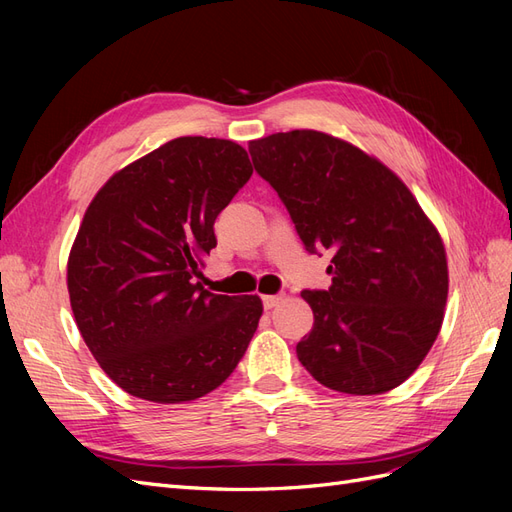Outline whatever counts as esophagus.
<instances>
[{"label": "esophagus", "mask_w": 512, "mask_h": 512, "mask_svg": "<svg viewBox=\"0 0 512 512\" xmlns=\"http://www.w3.org/2000/svg\"><path fill=\"white\" fill-rule=\"evenodd\" d=\"M282 299V294H265V297H262V305H265V309H273L282 303Z\"/></svg>", "instance_id": "1"}]
</instances>
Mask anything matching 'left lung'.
I'll return each mask as SVG.
<instances>
[{"label": "left lung", "mask_w": 512, "mask_h": 512, "mask_svg": "<svg viewBox=\"0 0 512 512\" xmlns=\"http://www.w3.org/2000/svg\"><path fill=\"white\" fill-rule=\"evenodd\" d=\"M256 173L282 198L309 254H333L329 290H303L314 327L297 344L320 384L380 395L408 380L436 342L446 252L393 170L316 130L250 143Z\"/></svg>", "instance_id": "obj_1"}]
</instances>
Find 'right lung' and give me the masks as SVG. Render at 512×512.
<instances>
[{"label":"right lung","mask_w":512,"mask_h":512,"mask_svg":"<svg viewBox=\"0 0 512 512\" xmlns=\"http://www.w3.org/2000/svg\"><path fill=\"white\" fill-rule=\"evenodd\" d=\"M247 151L181 136L108 179L68 258V292L87 348L123 391L156 404L211 393L256 333V294H213L198 280L213 224L252 177Z\"/></svg>","instance_id":"add662e5"}]
</instances>
